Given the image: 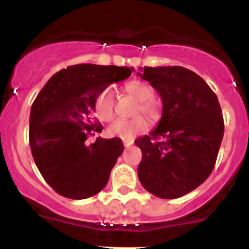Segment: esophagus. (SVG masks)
I'll return each instance as SVG.
<instances>
[{
    "label": "esophagus",
    "instance_id": "1",
    "mask_svg": "<svg viewBox=\"0 0 249 249\" xmlns=\"http://www.w3.org/2000/svg\"><path fill=\"white\" fill-rule=\"evenodd\" d=\"M123 144H124L125 147H128V146H131V145L133 144V142H131V141H123Z\"/></svg>",
    "mask_w": 249,
    "mask_h": 249
}]
</instances>
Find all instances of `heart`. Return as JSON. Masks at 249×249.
Returning <instances> with one entry per match:
<instances>
[{
	"instance_id": "1",
	"label": "heart",
	"mask_w": 249,
	"mask_h": 249,
	"mask_svg": "<svg viewBox=\"0 0 249 249\" xmlns=\"http://www.w3.org/2000/svg\"><path fill=\"white\" fill-rule=\"evenodd\" d=\"M125 92L138 101L137 112L144 113L150 119H157L160 113L159 104L154 101V90L150 84L139 79L127 82L124 85ZM96 115L103 122H110L115 116V93L111 88H107L97 96L95 101ZM147 122L144 117L138 116L132 119H118L108 127V133L112 137L132 141L134 137L147 130Z\"/></svg>"
}]
</instances>
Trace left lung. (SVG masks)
Segmentation results:
<instances>
[{"instance_id":"8db88e82","label":"left lung","mask_w":249,"mask_h":249,"mask_svg":"<svg viewBox=\"0 0 249 249\" xmlns=\"http://www.w3.org/2000/svg\"><path fill=\"white\" fill-rule=\"evenodd\" d=\"M138 76L158 91L162 102L157 127L134 142L142 153L138 178L158 198H180L200 186L215 165L224 137L218 97L186 68L144 67Z\"/></svg>"}]
</instances>
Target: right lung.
<instances>
[{
	"label": "right lung",
	"mask_w": 249,
	"mask_h": 249,
	"mask_svg": "<svg viewBox=\"0 0 249 249\" xmlns=\"http://www.w3.org/2000/svg\"><path fill=\"white\" fill-rule=\"evenodd\" d=\"M132 70L116 65L77 64L56 72L33 103L29 144L36 166L57 193L87 199L107 186L124 146L121 138H97L102 132L95 118L97 96L112 83L130 77Z\"/></svg>",
	"instance_id": "add662e5"
}]
</instances>
